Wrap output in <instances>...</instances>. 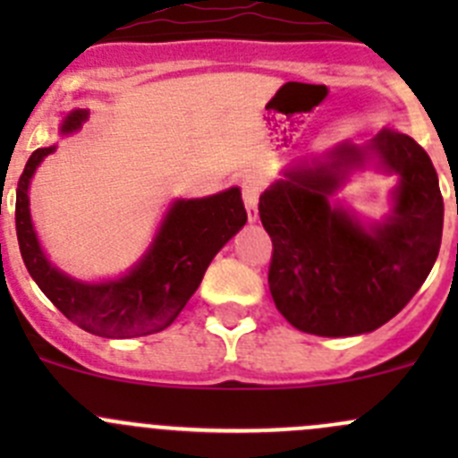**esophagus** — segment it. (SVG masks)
I'll use <instances>...</instances> for the list:
<instances>
[{
    "label": "esophagus",
    "instance_id": "esophagus-1",
    "mask_svg": "<svg viewBox=\"0 0 458 458\" xmlns=\"http://www.w3.org/2000/svg\"><path fill=\"white\" fill-rule=\"evenodd\" d=\"M261 188H263V182L257 177V174H246L242 182V197H243V203H246V210H248V219H250V224H255L259 219V195H261Z\"/></svg>",
    "mask_w": 458,
    "mask_h": 458
}]
</instances>
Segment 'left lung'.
<instances>
[{
	"mask_svg": "<svg viewBox=\"0 0 458 458\" xmlns=\"http://www.w3.org/2000/svg\"><path fill=\"white\" fill-rule=\"evenodd\" d=\"M370 160L400 177L378 225L334 201L349 173ZM259 216L272 239L276 310L308 335L354 336L399 315L428 279L441 248L443 197L428 152L383 128L366 146L339 143L323 159L284 170L259 197Z\"/></svg>",
	"mask_w": 458,
	"mask_h": 458,
	"instance_id": "left-lung-1",
	"label": "left lung"
}]
</instances>
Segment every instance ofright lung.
Listing matches in <instances>:
<instances>
[{
	"instance_id": "add662e5",
	"label": "right lung",
	"mask_w": 458,
	"mask_h": 458,
	"mask_svg": "<svg viewBox=\"0 0 458 458\" xmlns=\"http://www.w3.org/2000/svg\"><path fill=\"white\" fill-rule=\"evenodd\" d=\"M86 119L88 110H72L59 132H77ZM55 148H37L17 183V242L35 284L59 312L97 336L128 339L168 327L199 288L216 252L246 225L242 191L173 201L146 255L126 275L97 284L80 281L48 261L30 219V179Z\"/></svg>"
}]
</instances>
